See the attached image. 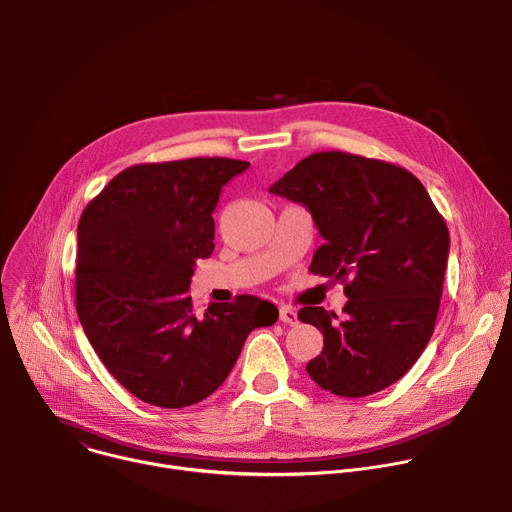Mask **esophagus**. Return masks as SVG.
I'll return each mask as SVG.
<instances>
[{"mask_svg": "<svg viewBox=\"0 0 512 512\" xmlns=\"http://www.w3.org/2000/svg\"><path fill=\"white\" fill-rule=\"evenodd\" d=\"M279 320L283 324H289V326H296L298 324V312L291 308V306H281L279 308Z\"/></svg>", "mask_w": 512, "mask_h": 512, "instance_id": "34e87169", "label": "esophagus"}]
</instances>
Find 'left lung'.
<instances>
[{"mask_svg": "<svg viewBox=\"0 0 512 512\" xmlns=\"http://www.w3.org/2000/svg\"><path fill=\"white\" fill-rule=\"evenodd\" d=\"M304 204L324 239L310 271L344 283V318L306 306L324 334L308 375L340 397L397 383L427 346L450 253V233L423 184L405 168L346 152L304 158L271 188Z\"/></svg>", "mask_w": 512, "mask_h": 512, "instance_id": "8db88e82", "label": "left lung"}]
</instances>
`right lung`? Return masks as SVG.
<instances>
[{"label": "right lung", "mask_w": 512, "mask_h": 512, "mask_svg": "<svg viewBox=\"0 0 512 512\" xmlns=\"http://www.w3.org/2000/svg\"><path fill=\"white\" fill-rule=\"evenodd\" d=\"M249 162L190 158L117 174L79 221L77 312L107 371L137 399L180 409L225 383L271 302L237 296L198 316L188 294L214 249L223 186Z\"/></svg>", "instance_id": "right-lung-1"}]
</instances>
